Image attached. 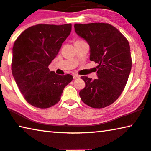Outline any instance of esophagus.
I'll return each mask as SVG.
<instances>
[{
  "label": "esophagus",
  "mask_w": 151,
  "mask_h": 151,
  "mask_svg": "<svg viewBox=\"0 0 151 151\" xmlns=\"http://www.w3.org/2000/svg\"><path fill=\"white\" fill-rule=\"evenodd\" d=\"M73 79H77V78H80V76L78 75V74L74 73V74H73Z\"/></svg>",
  "instance_id": "34e87169"
}]
</instances>
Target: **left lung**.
I'll return each instance as SVG.
<instances>
[{"label": "left lung", "instance_id": "1", "mask_svg": "<svg viewBox=\"0 0 151 151\" xmlns=\"http://www.w3.org/2000/svg\"><path fill=\"white\" fill-rule=\"evenodd\" d=\"M75 32L90 46V60L98 63L97 78L82 76L86 86L80 92L82 101L92 108L110 105L121 95L132 68L128 41L109 24H76Z\"/></svg>", "mask_w": 151, "mask_h": 151}]
</instances>
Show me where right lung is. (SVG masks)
Masks as SVG:
<instances>
[{
	"mask_svg": "<svg viewBox=\"0 0 151 151\" xmlns=\"http://www.w3.org/2000/svg\"><path fill=\"white\" fill-rule=\"evenodd\" d=\"M71 26L34 25L23 32L14 43L13 76L26 101L35 107L46 109L57 104L65 87L73 80L70 74L57 75L48 68L70 34Z\"/></svg>",
	"mask_w": 151,
	"mask_h": 151,
	"instance_id": "obj_1",
	"label": "right lung"
}]
</instances>
